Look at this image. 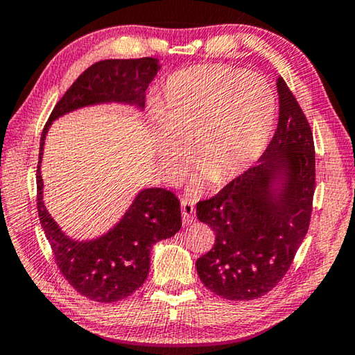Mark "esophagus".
Here are the masks:
<instances>
[{
  "mask_svg": "<svg viewBox=\"0 0 355 355\" xmlns=\"http://www.w3.org/2000/svg\"><path fill=\"white\" fill-rule=\"evenodd\" d=\"M182 216H183L184 224H191V222H194L196 208H194V205H192L191 200L182 199Z\"/></svg>",
  "mask_w": 355,
  "mask_h": 355,
  "instance_id": "esophagus-1",
  "label": "esophagus"
}]
</instances>
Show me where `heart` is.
Returning a JSON list of instances; mask_svg holds the SVG:
<instances>
[{
  "mask_svg": "<svg viewBox=\"0 0 355 355\" xmlns=\"http://www.w3.org/2000/svg\"><path fill=\"white\" fill-rule=\"evenodd\" d=\"M163 133L155 141L163 177L173 182L191 159L216 184L248 169L266 147L275 97L258 75L227 65H200L169 78L158 110ZM197 188L200 180H197Z\"/></svg>",
  "mask_w": 355,
  "mask_h": 355,
  "instance_id": "1",
  "label": "heart"
}]
</instances>
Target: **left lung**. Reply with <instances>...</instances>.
I'll use <instances>...</instances> for the list:
<instances>
[{
	"label": "left lung",
	"instance_id": "1",
	"mask_svg": "<svg viewBox=\"0 0 355 355\" xmlns=\"http://www.w3.org/2000/svg\"><path fill=\"white\" fill-rule=\"evenodd\" d=\"M279 123L255 166L197 203V219L216 235L196 261L209 291L228 300L264 296L284 279L310 225L315 144L310 123L282 76Z\"/></svg>",
	"mask_w": 355,
	"mask_h": 355
}]
</instances>
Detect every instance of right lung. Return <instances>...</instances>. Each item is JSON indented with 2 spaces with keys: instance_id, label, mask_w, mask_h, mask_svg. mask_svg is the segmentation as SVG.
Wrapping results in <instances>:
<instances>
[{
  "instance_id": "right-lung-1",
  "label": "right lung",
  "mask_w": 355,
  "mask_h": 355,
  "mask_svg": "<svg viewBox=\"0 0 355 355\" xmlns=\"http://www.w3.org/2000/svg\"><path fill=\"white\" fill-rule=\"evenodd\" d=\"M159 70L158 59H106L92 64L76 78L58 101L40 136L37 163V211L59 271L75 290L95 302H117L146 282L150 250L182 227L180 200L172 191H141L119 224L98 239L73 241L64 235L48 214L42 197L40 161L46 131L53 120L78 107L98 103L146 106V91Z\"/></svg>"
}]
</instances>
